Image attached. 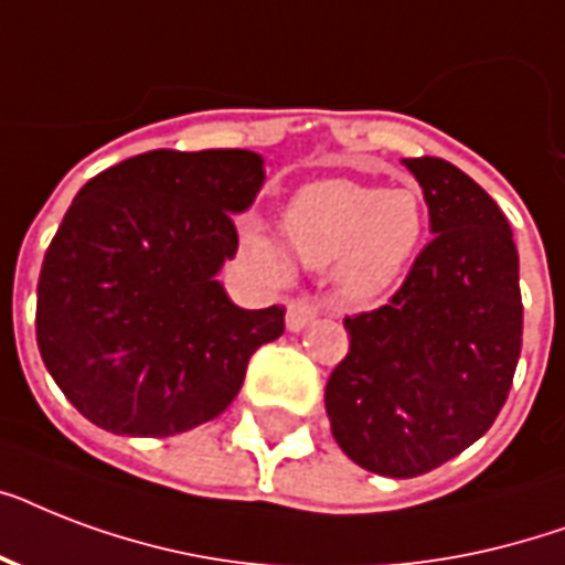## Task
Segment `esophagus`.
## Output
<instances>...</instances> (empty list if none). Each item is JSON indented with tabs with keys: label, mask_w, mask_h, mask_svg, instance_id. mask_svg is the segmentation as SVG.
<instances>
[{
	"label": "esophagus",
	"mask_w": 565,
	"mask_h": 565,
	"mask_svg": "<svg viewBox=\"0 0 565 565\" xmlns=\"http://www.w3.org/2000/svg\"><path fill=\"white\" fill-rule=\"evenodd\" d=\"M317 313L319 308L310 299H292L287 305V328H290L292 334H299V331H305L317 319Z\"/></svg>",
	"instance_id": "34e87169"
}]
</instances>
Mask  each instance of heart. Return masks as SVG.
Returning <instances> with one entry per match:
<instances>
[{
    "instance_id": "1",
    "label": "heart",
    "mask_w": 565,
    "mask_h": 565,
    "mask_svg": "<svg viewBox=\"0 0 565 565\" xmlns=\"http://www.w3.org/2000/svg\"><path fill=\"white\" fill-rule=\"evenodd\" d=\"M428 213L419 190L375 188L326 179L296 190L284 207V237L301 264L328 269L354 301H375L402 281L419 252ZM246 246L278 278H290L284 248L264 231H248Z\"/></svg>"
}]
</instances>
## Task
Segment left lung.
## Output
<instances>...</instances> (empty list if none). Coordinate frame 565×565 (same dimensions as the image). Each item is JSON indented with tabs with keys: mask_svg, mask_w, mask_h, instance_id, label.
<instances>
[{
	"mask_svg": "<svg viewBox=\"0 0 565 565\" xmlns=\"http://www.w3.org/2000/svg\"><path fill=\"white\" fill-rule=\"evenodd\" d=\"M430 239L390 305L345 317L349 354L326 413L337 446L386 478H416L481 439L522 352L519 252L508 216L443 158H404Z\"/></svg>",
	"mask_w": 565,
	"mask_h": 565,
	"instance_id": "1",
	"label": "left lung"
}]
</instances>
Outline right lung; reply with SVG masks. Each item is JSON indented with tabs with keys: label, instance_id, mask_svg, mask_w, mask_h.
Returning a JSON list of instances; mask_svg holds the SVG:
<instances>
[{
	"label": "right lung",
	"instance_id": "right-lung-1",
	"mask_svg": "<svg viewBox=\"0 0 565 565\" xmlns=\"http://www.w3.org/2000/svg\"><path fill=\"white\" fill-rule=\"evenodd\" d=\"M264 181L248 149H154L78 190L40 269L38 349L84 419L175 437L234 402L284 334V308H237L216 281Z\"/></svg>",
	"mask_w": 565,
	"mask_h": 565
}]
</instances>
